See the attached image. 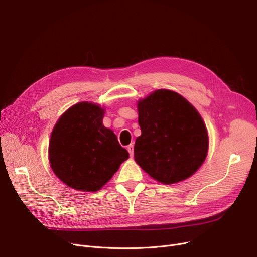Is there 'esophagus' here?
I'll return each mask as SVG.
<instances>
[{
    "label": "esophagus",
    "instance_id": "34e87169",
    "mask_svg": "<svg viewBox=\"0 0 257 257\" xmlns=\"http://www.w3.org/2000/svg\"><path fill=\"white\" fill-rule=\"evenodd\" d=\"M127 150H128V152L130 154V156H133V153H134V147H133V145H129L127 147Z\"/></svg>",
    "mask_w": 257,
    "mask_h": 257
}]
</instances>
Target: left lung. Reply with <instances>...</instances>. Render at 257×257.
<instances>
[{
  "mask_svg": "<svg viewBox=\"0 0 257 257\" xmlns=\"http://www.w3.org/2000/svg\"><path fill=\"white\" fill-rule=\"evenodd\" d=\"M142 134L134 144V159L155 180L172 184L201 167L208 150V134L195 107L179 93L158 89L141 100Z\"/></svg>",
  "mask_w": 257,
  "mask_h": 257,
  "instance_id": "8db88e82",
  "label": "left lung"
}]
</instances>
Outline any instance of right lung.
Listing matches in <instances>:
<instances>
[{"label":"right lung","instance_id":"add662e5","mask_svg":"<svg viewBox=\"0 0 257 257\" xmlns=\"http://www.w3.org/2000/svg\"><path fill=\"white\" fill-rule=\"evenodd\" d=\"M103 116L100 106L81 102L66 110L52 131L51 168L74 190L99 191L129 157L113 131L103 126Z\"/></svg>","mask_w":257,"mask_h":257}]
</instances>
